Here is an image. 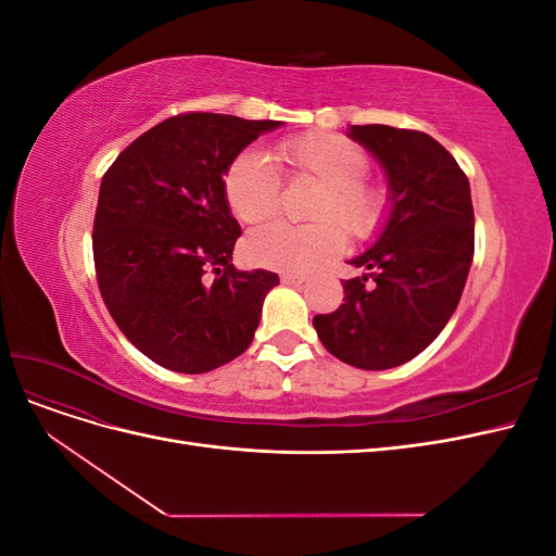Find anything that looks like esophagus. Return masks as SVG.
I'll list each match as a JSON object with an SVG mask.
<instances>
[{
	"label": "esophagus",
	"mask_w": 556,
	"mask_h": 556,
	"mask_svg": "<svg viewBox=\"0 0 556 556\" xmlns=\"http://www.w3.org/2000/svg\"><path fill=\"white\" fill-rule=\"evenodd\" d=\"M280 280L285 285H304L306 282V276H299V274H282Z\"/></svg>",
	"instance_id": "esophagus-1"
}]
</instances>
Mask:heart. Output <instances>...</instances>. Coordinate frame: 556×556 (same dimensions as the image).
<instances>
[{
  "mask_svg": "<svg viewBox=\"0 0 556 556\" xmlns=\"http://www.w3.org/2000/svg\"><path fill=\"white\" fill-rule=\"evenodd\" d=\"M280 160L299 176L323 185L313 206V217H339L359 239L371 237L384 215V194L364 182L368 160L364 150L339 134H311L282 143ZM225 194L231 213L245 225L274 215L280 199L276 166L262 150H243L225 176ZM348 237L339 223L319 220L313 225L268 223L248 237V255L276 271L306 274L341 255Z\"/></svg>",
  "mask_w": 556,
  "mask_h": 556,
  "instance_id": "b5f03b06",
  "label": "heart"
}]
</instances>
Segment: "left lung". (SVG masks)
Listing matches in <instances>:
<instances>
[{
    "label": "left lung",
    "instance_id": "left-lung-1",
    "mask_svg": "<svg viewBox=\"0 0 556 556\" xmlns=\"http://www.w3.org/2000/svg\"><path fill=\"white\" fill-rule=\"evenodd\" d=\"M348 137L387 178L384 220L350 264L339 311L315 315L319 341L341 362L384 371L410 362L443 331L473 264V201L466 174L425 131L350 125Z\"/></svg>",
    "mask_w": 556,
    "mask_h": 556
}]
</instances>
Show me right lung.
Instances as JSON below:
<instances>
[{
    "label": "right lung",
    "instance_id": "1",
    "mask_svg": "<svg viewBox=\"0 0 556 556\" xmlns=\"http://www.w3.org/2000/svg\"><path fill=\"white\" fill-rule=\"evenodd\" d=\"M282 125L176 115L129 143L102 178L92 233L99 292L127 341L169 371H213L255 339L264 296L280 280L233 268L241 225L223 178Z\"/></svg>",
    "mask_w": 556,
    "mask_h": 556
}]
</instances>
